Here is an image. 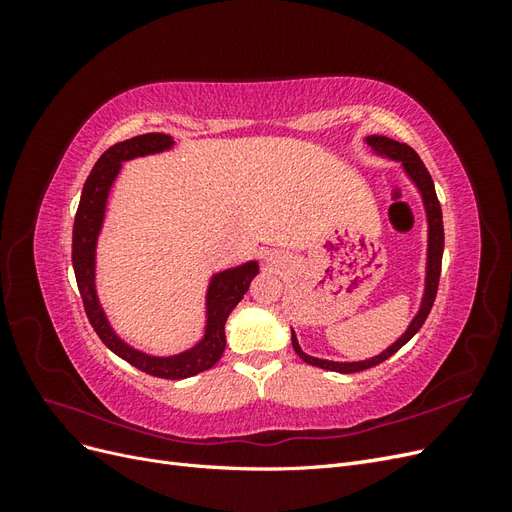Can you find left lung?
<instances>
[{
	"mask_svg": "<svg viewBox=\"0 0 512 512\" xmlns=\"http://www.w3.org/2000/svg\"><path fill=\"white\" fill-rule=\"evenodd\" d=\"M367 143L371 145V149L382 153V156L391 158V160H399L404 164L406 173L410 175V179L416 183V188L421 190L423 194V203H425V211H427V222H429V250H427V282H425V297H423V305L418 309L416 318L412 320V324L408 327V331L401 335L397 342L386 348L382 354L374 356V359H367V361H359V363H335V361H324V359H314V356H309L301 350L299 342H297V335L292 333V348L297 352L301 359L309 365H316L322 369H329V371H339V374H356V371H365L369 367H376L380 363H384L389 356H393L401 346H406L410 339L416 335V331L423 327L433 301H436V294H438V284H440V271H442V252H444V226H442V207H440V200L436 196V188H433V181L429 170L425 168L423 160L418 158V153L408 147L406 143H397L393 138H386V136H367Z\"/></svg>",
	"mask_w": 512,
	"mask_h": 512,
	"instance_id": "obj_1",
	"label": "left lung"
}]
</instances>
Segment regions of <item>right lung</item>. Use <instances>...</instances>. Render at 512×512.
<instances>
[{
    "mask_svg": "<svg viewBox=\"0 0 512 512\" xmlns=\"http://www.w3.org/2000/svg\"><path fill=\"white\" fill-rule=\"evenodd\" d=\"M168 147H173V138L168 134L151 132L134 136L130 141L117 143L108 147L83 185L81 203L74 215V230H72V267L76 275V284L83 299L85 314L91 322V327L98 333L108 350H113L123 361H128L136 369L145 371L149 376L166 378V380H181L200 374V371L211 369L220 361V356L226 348V333L224 324L228 314L235 305L243 299V294L250 288L252 280L258 275V262H245L243 267L228 269L218 275H213L207 292V331L200 342L177 356H149L123 344L113 333L111 324L106 322V316L96 297L94 286V269H96V239L104 220V207L108 190L119 173L121 162L147 156V153H160Z\"/></svg>",
    "mask_w": 512,
    "mask_h": 512,
    "instance_id": "1",
    "label": "right lung"
}]
</instances>
